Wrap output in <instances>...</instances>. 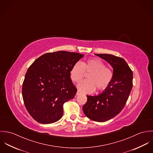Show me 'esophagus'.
<instances>
[{
    "mask_svg": "<svg viewBox=\"0 0 153 153\" xmlns=\"http://www.w3.org/2000/svg\"><path fill=\"white\" fill-rule=\"evenodd\" d=\"M79 94H81V92L79 91H78L77 92H76V95H79Z\"/></svg>",
    "mask_w": 153,
    "mask_h": 153,
    "instance_id": "1",
    "label": "esophagus"
}]
</instances>
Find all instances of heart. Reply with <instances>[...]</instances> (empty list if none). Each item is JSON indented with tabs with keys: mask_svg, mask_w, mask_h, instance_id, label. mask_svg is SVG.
I'll list each match as a JSON object with an SVG mask.
<instances>
[{
	"mask_svg": "<svg viewBox=\"0 0 153 153\" xmlns=\"http://www.w3.org/2000/svg\"><path fill=\"white\" fill-rule=\"evenodd\" d=\"M84 72L89 73L87 80L80 82L77 87L80 92L86 94L94 92L95 88L98 91L104 90L108 87L113 77L112 71L98 58L75 63L70 70L71 80L75 83L79 82L84 76Z\"/></svg>",
	"mask_w": 153,
	"mask_h": 153,
	"instance_id": "1",
	"label": "heart"
}]
</instances>
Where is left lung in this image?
I'll use <instances>...</instances> for the list:
<instances>
[{"label": "left lung", "instance_id": "left-lung-1", "mask_svg": "<svg viewBox=\"0 0 153 153\" xmlns=\"http://www.w3.org/2000/svg\"><path fill=\"white\" fill-rule=\"evenodd\" d=\"M113 68V77L108 87L97 95H87L82 109L88 118L105 122L118 115L124 107L132 88V72L126 61L110 54H95Z\"/></svg>", "mask_w": 153, "mask_h": 153}]
</instances>
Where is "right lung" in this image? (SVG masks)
<instances>
[{
    "label": "right lung",
    "instance_id": "add662e5",
    "mask_svg": "<svg viewBox=\"0 0 153 153\" xmlns=\"http://www.w3.org/2000/svg\"><path fill=\"white\" fill-rule=\"evenodd\" d=\"M83 56L78 53L58 51L44 54L30 66L23 83L22 97L35 120L46 124L61 118L64 104L73 99L77 91L70 70Z\"/></svg>",
    "mask_w": 153,
    "mask_h": 153
}]
</instances>
